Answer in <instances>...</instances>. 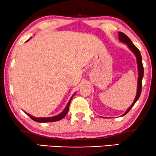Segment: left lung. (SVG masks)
Here are the masks:
<instances>
[{
	"mask_svg": "<svg viewBox=\"0 0 156 156\" xmlns=\"http://www.w3.org/2000/svg\"><path fill=\"white\" fill-rule=\"evenodd\" d=\"M119 39L120 40L122 43H126L127 45L128 48L131 50L132 53L135 55L136 58H137V68H138V80H137V95H136L135 99L133 102V103L131 105L129 108L126 110V112H125L124 114L122 115L124 116L129 111H130V109L132 108V106L134 105V103L137 102V101L139 99L140 94H141V91H142V80H143V75H144V68L143 66V61H142V56L141 54H140V52L139 51V49L136 47L135 45L132 43V42L131 41V40L129 38L126 34L123 33V32H119Z\"/></svg>",
	"mask_w": 156,
	"mask_h": 156,
	"instance_id": "1",
	"label": "left lung"
}]
</instances>
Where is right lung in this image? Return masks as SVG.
<instances>
[{
	"label": "right lung",
	"instance_id": "right-lung-1",
	"mask_svg": "<svg viewBox=\"0 0 156 156\" xmlns=\"http://www.w3.org/2000/svg\"><path fill=\"white\" fill-rule=\"evenodd\" d=\"M29 40H30V39H29ZM28 40H27V41H28ZM74 95H75V93L72 96V97H71V98H70V100H69V103H67L66 106L64 108V110H63L61 113H59V114H58V115H56V116H53V117H45V118H44V117H41V118H36V117H34L33 116H32V115H30V113H26V112H25V113H26L27 114L28 116H30V118L32 119V120H34V122H37L45 123V122H57V121H60L61 119H62L63 117H64L67 114V113H68L69 108V105H70L71 101H72V98L74 97Z\"/></svg>",
	"mask_w": 156,
	"mask_h": 156
}]
</instances>
